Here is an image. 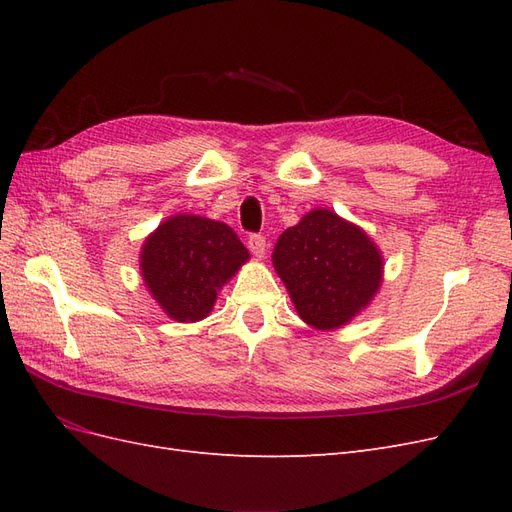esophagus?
<instances>
[{
  "instance_id": "obj_1",
  "label": "esophagus",
  "mask_w": 512,
  "mask_h": 512,
  "mask_svg": "<svg viewBox=\"0 0 512 512\" xmlns=\"http://www.w3.org/2000/svg\"><path fill=\"white\" fill-rule=\"evenodd\" d=\"M247 247H250V252L256 258H262L267 252V239L262 235H250V239H247Z\"/></svg>"
}]
</instances>
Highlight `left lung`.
Wrapping results in <instances>:
<instances>
[{
  "label": "left lung",
  "instance_id": "8db88e82",
  "mask_svg": "<svg viewBox=\"0 0 512 512\" xmlns=\"http://www.w3.org/2000/svg\"><path fill=\"white\" fill-rule=\"evenodd\" d=\"M273 267L303 322L320 331L344 327L376 297L382 254L365 230L331 209H314L286 228Z\"/></svg>",
  "mask_w": 512,
  "mask_h": 512
}]
</instances>
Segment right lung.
Here are the masks:
<instances>
[{"label":"right lung","mask_w":512,"mask_h":512,"mask_svg":"<svg viewBox=\"0 0 512 512\" xmlns=\"http://www.w3.org/2000/svg\"><path fill=\"white\" fill-rule=\"evenodd\" d=\"M250 252L224 222L179 213L145 239L141 273L168 318L196 322L209 316L220 288Z\"/></svg>","instance_id":"right-lung-1"}]
</instances>
